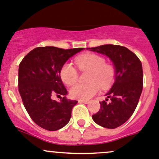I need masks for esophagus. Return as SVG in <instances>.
Segmentation results:
<instances>
[{
	"label": "esophagus",
	"instance_id": "34e87169",
	"mask_svg": "<svg viewBox=\"0 0 159 159\" xmlns=\"http://www.w3.org/2000/svg\"><path fill=\"white\" fill-rule=\"evenodd\" d=\"M78 102H79V103L88 104L89 102V101H88V100H79V101H78Z\"/></svg>",
	"mask_w": 159,
	"mask_h": 159
}]
</instances>
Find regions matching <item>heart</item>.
<instances>
[{
  "label": "heart",
  "mask_w": 159,
  "mask_h": 159,
  "mask_svg": "<svg viewBox=\"0 0 159 159\" xmlns=\"http://www.w3.org/2000/svg\"><path fill=\"white\" fill-rule=\"evenodd\" d=\"M76 64L82 71L88 70L86 84H78L72 86L70 94L72 98L80 100H88L97 94L99 86L104 89L112 82L115 76V69L111 65L105 63V59L98 54L88 53L79 56ZM61 78L68 85L73 84L78 80V71L70 62L62 66L60 71Z\"/></svg>",
  "instance_id": "obj_1"
}]
</instances>
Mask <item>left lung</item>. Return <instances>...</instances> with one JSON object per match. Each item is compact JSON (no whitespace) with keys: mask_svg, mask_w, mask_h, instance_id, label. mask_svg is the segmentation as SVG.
<instances>
[{"mask_svg":"<svg viewBox=\"0 0 159 159\" xmlns=\"http://www.w3.org/2000/svg\"><path fill=\"white\" fill-rule=\"evenodd\" d=\"M87 49L105 54L113 63L114 83L92 119L102 127L115 129L129 119L139 103L143 88L142 62L132 51L122 46L105 44Z\"/></svg>","mask_w":159,"mask_h":159,"instance_id":"1","label":"left lung"}]
</instances>
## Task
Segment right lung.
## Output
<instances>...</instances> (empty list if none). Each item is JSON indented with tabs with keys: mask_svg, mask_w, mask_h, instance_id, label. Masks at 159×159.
I'll use <instances>...</instances> for the list:
<instances>
[{
	"mask_svg": "<svg viewBox=\"0 0 159 159\" xmlns=\"http://www.w3.org/2000/svg\"><path fill=\"white\" fill-rule=\"evenodd\" d=\"M84 48L61 49L40 47L30 51L19 65L18 89L24 105L31 119L42 129L57 131L66 125L71 110L78 103L67 99L60 71L65 62ZM64 97L59 102L51 98Z\"/></svg>",
	"mask_w": 159,
	"mask_h": 159,
	"instance_id": "obj_1",
	"label": "right lung"
}]
</instances>
